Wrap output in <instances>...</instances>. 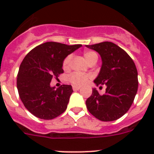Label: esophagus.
<instances>
[{"label": "esophagus", "instance_id": "esophagus-1", "mask_svg": "<svg viewBox=\"0 0 154 154\" xmlns=\"http://www.w3.org/2000/svg\"><path fill=\"white\" fill-rule=\"evenodd\" d=\"M81 89V87L80 86H75V85H74V86H72V89L74 91H77V90H79V89Z\"/></svg>", "mask_w": 154, "mask_h": 154}]
</instances>
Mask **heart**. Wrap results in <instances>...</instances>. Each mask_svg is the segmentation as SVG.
I'll use <instances>...</instances> for the list:
<instances>
[{"label":"heart","mask_w":154,"mask_h":154,"mask_svg":"<svg viewBox=\"0 0 154 154\" xmlns=\"http://www.w3.org/2000/svg\"><path fill=\"white\" fill-rule=\"evenodd\" d=\"M83 56L86 62L89 64H91L92 62H97L98 60V55L97 53L92 51H86L83 53ZM71 55H68L67 57H65V58L63 60L62 62V69L64 70H68L70 66V62H71ZM89 76L88 75H83L79 74L78 72H73L71 75H69L68 80L69 81L70 83H72L74 85H77V86H80L84 84H85L87 82L89 81Z\"/></svg>","instance_id":"b5f03b06"}]
</instances>
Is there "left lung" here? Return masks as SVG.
Segmentation results:
<instances>
[{"instance_id": "1", "label": "left lung", "mask_w": 154, "mask_h": 154, "mask_svg": "<svg viewBox=\"0 0 154 154\" xmlns=\"http://www.w3.org/2000/svg\"><path fill=\"white\" fill-rule=\"evenodd\" d=\"M102 58L101 70L94 82L106 85V93L93 89L85 104L89 112L104 122L122 117L133 104L138 89V73L131 57L112 42H104L86 45Z\"/></svg>"}]
</instances>
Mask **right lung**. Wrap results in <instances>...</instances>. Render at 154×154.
<instances>
[{"instance_id":"1","label":"right lung","mask_w":154,"mask_h":154,"mask_svg":"<svg viewBox=\"0 0 154 154\" xmlns=\"http://www.w3.org/2000/svg\"><path fill=\"white\" fill-rule=\"evenodd\" d=\"M81 46L48 42L35 47L24 57L17 73V88L24 106L35 116L52 119L67 109L73 92L72 85H62L55 89L50 82L53 77L57 79L64 72L65 57Z\"/></svg>"}]
</instances>
